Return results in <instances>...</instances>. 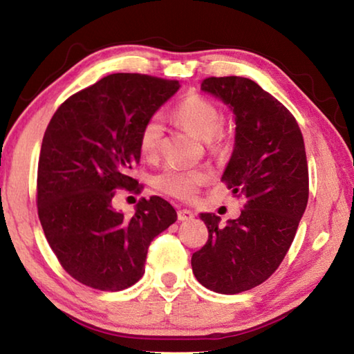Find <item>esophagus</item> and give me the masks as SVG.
<instances>
[{
    "mask_svg": "<svg viewBox=\"0 0 354 354\" xmlns=\"http://www.w3.org/2000/svg\"><path fill=\"white\" fill-rule=\"evenodd\" d=\"M177 217L180 221H191L194 218V214L189 209H178Z\"/></svg>",
    "mask_w": 354,
    "mask_h": 354,
    "instance_id": "34e87169",
    "label": "esophagus"
}]
</instances>
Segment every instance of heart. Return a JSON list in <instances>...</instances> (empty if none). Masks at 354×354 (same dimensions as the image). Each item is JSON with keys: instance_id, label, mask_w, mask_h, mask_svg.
I'll use <instances>...</instances> for the list:
<instances>
[{"instance_id": "heart-1", "label": "heart", "mask_w": 354, "mask_h": 354, "mask_svg": "<svg viewBox=\"0 0 354 354\" xmlns=\"http://www.w3.org/2000/svg\"><path fill=\"white\" fill-rule=\"evenodd\" d=\"M174 118L187 131L200 140H205L211 148H221L223 137L220 128L223 116L217 105L198 95H189L174 108ZM163 137V124L158 116H151L143 124L139 134L140 154L153 160L160 149ZM207 176L203 171H182L176 168H165L154 177V186L168 196L187 200L194 197L198 187L206 182Z\"/></svg>"}]
</instances>
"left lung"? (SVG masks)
I'll return each instance as SVG.
<instances>
[{
  "instance_id": "8db88e82",
  "label": "left lung",
  "mask_w": 354,
  "mask_h": 354,
  "mask_svg": "<svg viewBox=\"0 0 354 354\" xmlns=\"http://www.w3.org/2000/svg\"><path fill=\"white\" fill-rule=\"evenodd\" d=\"M201 90L234 113V151L221 180L244 209L225 226L200 214L209 238L191 264L201 286L235 295L264 283L297 234L308 200L304 139L290 111L248 77H207Z\"/></svg>"
}]
</instances>
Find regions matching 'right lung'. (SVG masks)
I'll return each instance as SVG.
<instances>
[{
  "instance_id": "1",
  "label": "right lung",
  "mask_w": 354,
  "mask_h": 354,
  "mask_svg": "<svg viewBox=\"0 0 354 354\" xmlns=\"http://www.w3.org/2000/svg\"><path fill=\"white\" fill-rule=\"evenodd\" d=\"M180 88L177 81L114 73L70 96L42 139L38 215L50 248L71 277L116 292L145 273L148 248L177 220L160 197L142 198L125 217L113 207L114 189L139 192L129 176L140 162L145 120Z\"/></svg>"
}]
</instances>
